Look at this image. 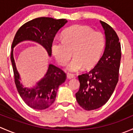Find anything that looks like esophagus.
Masks as SVG:
<instances>
[{"instance_id": "34e87169", "label": "esophagus", "mask_w": 133, "mask_h": 133, "mask_svg": "<svg viewBox=\"0 0 133 133\" xmlns=\"http://www.w3.org/2000/svg\"><path fill=\"white\" fill-rule=\"evenodd\" d=\"M67 77L69 79L73 78L75 77V75L73 74H71V73H67Z\"/></svg>"}]
</instances>
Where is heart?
<instances>
[{
	"label": "heart",
	"mask_w": 133,
	"mask_h": 133,
	"mask_svg": "<svg viewBox=\"0 0 133 133\" xmlns=\"http://www.w3.org/2000/svg\"><path fill=\"white\" fill-rule=\"evenodd\" d=\"M105 45V36L102 33L95 31L88 25L76 24L64 32L62 40L53 42L51 50L61 65H66L73 54L75 57L67 69L76 71L84 66L85 69L92 68L98 61Z\"/></svg>",
	"instance_id": "1"
}]
</instances>
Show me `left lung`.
Returning <instances> with one entry per match:
<instances>
[{"mask_svg": "<svg viewBox=\"0 0 133 133\" xmlns=\"http://www.w3.org/2000/svg\"><path fill=\"white\" fill-rule=\"evenodd\" d=\"M105 31V48L95 68L78 76L80 88L76 93L79 105L87 111L104 105L113 93L118 82L121 45L111 26L100 21Z\"/></svg>", "mask_w": 133, "mask_h": 133, "instance_id": "8db88e82", "label": "left lung"}]
</instances>
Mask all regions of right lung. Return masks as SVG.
Listing matches in <instances>:
<instances>
[{
    "instance_id": "obj_1",
    "label": "right lung",
    "mask_w": 133,
    "mask_h": 133,
    "mask_svg": "<svg viewBox=\"0 0 133 133\" xmlns=\"http://www.w3.org/2000/svg\"><path fill=\"white\" fill-rule=\"evenodd\" d=\"M68 21L65 18L55 19L50 17H39L23 24L16 33L12 42L11 61L14 73L15 83L20 96L30 108L44 110L50 107L55 102L59 85L65 82L66 73L55 65L49 64L44 77L32 89L23 88L16 68L13 58V48L21 42L31 41L42 45L51 55V45L59 29Z\"/></svg>"
}]
</instances>
